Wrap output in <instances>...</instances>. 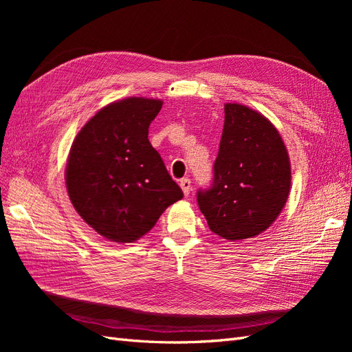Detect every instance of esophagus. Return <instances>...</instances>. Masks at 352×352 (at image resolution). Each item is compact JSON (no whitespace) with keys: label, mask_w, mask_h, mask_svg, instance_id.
I'll return each instance as SVG.
<instances>
[{"label":"esophagus","mask_w":352,"mask_h":352,"mask_svg":"<svg viewBox=\"0 0 352 352\" xmlns=\"http://www.w3.org/2000/svg\"><path fill=\"white\" fill-rule=\"evenodd\" d=\"M180 188H182V190H184V194L185 195H188L189 194V190H190V179H182L180 180Z\"/></svg>","instance_id":"obj_1"}]
</instances>
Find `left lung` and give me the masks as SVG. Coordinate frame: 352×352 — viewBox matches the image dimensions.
Returning a JSON list of instances; mask_svg holds the SVG:
<instances>
[{
	"mask_svg": "<svg viewBox=\"0 0 352 352\" xmlns=\"http://www.w3.org/2000/svg\"><path fill=\"white\" fill-rule=\"evenodd\" d=\"M214 179L197 201L208 228L228 241L255 238L283 210L291 189V162L280 133L261 113L225 104Z\"/></svg>",
	"mask_w": 352,
	"mask_h": 352,
	"instance_id": "obj_1",
	"label": "left lung"
}]
</instances>
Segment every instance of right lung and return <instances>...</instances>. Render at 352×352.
Segmentation results:
<instances>
[{
    "label": "right lung",
    "instance_id": "1",
    "mask_svg": "<svg viewBox=\"0 0 352 352\" xmlns=\"http://www.w3.org/2000/svg\"><path fill=\"white\" fill-rule=\"evenodd\" d=\"M162 105V100L144 97L114 101L91 117L72 144L69 198L78 214L109 241H138L184 198L148 141V127Z\"/></svg>",
    "mask_w": 352,
    "mask_h": 352
}]
</instances>
